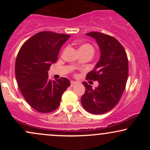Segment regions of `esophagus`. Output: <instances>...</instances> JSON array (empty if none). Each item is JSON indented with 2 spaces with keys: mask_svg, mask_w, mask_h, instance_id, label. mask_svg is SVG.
Masks as SVG:
<instances>
[{
  "mask_svg": "<svg viewBox=\"0 0 150 150\" xmlns=\"http://www.w3.org/2000/svg\"><path fill=\"white\" fill-rule=\"evenodd\" d=\"M77 84V82H75V81H70V86H71V87H73L74 85H76Z\"/></svg>",
  "mask_w": 150,
  "mask_h": 150,
  "instance_id": "obj_1",
  "label": "esophagus"
}]
</instances>
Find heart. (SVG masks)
Returning <instances> with one entry per match:
<instances>
[{
	"mask_svg": "<svg viewBox=\"0 0 150 150\" xmlns=\"http://www.w3.org/2000/svg\"><path fill=\"white\" fill-rule=\"evenodd\" d=\"M80 49H87V50H90V51H92V52L94 51V49H93L92 46L90 45V44H84V45H82L81 47L80 48Z\"/></svg>",
	"mask_w": 150,
	"mask_h": 150,
	"instance_id": "1",
	"label": "heart"
}]
</instances>
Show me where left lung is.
I'll return each instance as SVG.
<instances>
[{
	"instance_id": "1",
	"label": "left lung",
	"mask_w": 150,
	"mask_h": 150,
	"mask_svg": "<svg viewBox=\"0 0 150 150\" xmlns=\"http://www.w3.org/2000/svg\"><path fill=\"white\" fill-rule=\"evenodd\" d=\"M94 38L100 49V59L87 75V80L98 81L92 89L86 82L81 104L89 113L103 114L116 106L121 98L128 76V60L124 48L111 36L97 32L86 34Z\"/></svg>"
}]
</instances>
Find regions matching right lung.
I'll use <instances>...</instances> for the list:
<instances>
[{
  "mask_svg": "<svg viewBox=\"0 0 150 150\" xmlns=\"http://www.w3.org/2000/svg\"><path fill=\"white\" fill-rule=\"evenodd\" d=\"M70 36L44 31L24 43L15 61V77L25 99L36 111L49 113L59 106L70 85L65 77L51 80L48 71L57 61L58 53Z\"/></svg>",
  "mask_w": 150,
  "mask_h": 150,
  "instance_id": "obj_1",
  "label": "right lung"
}]
</instances>
